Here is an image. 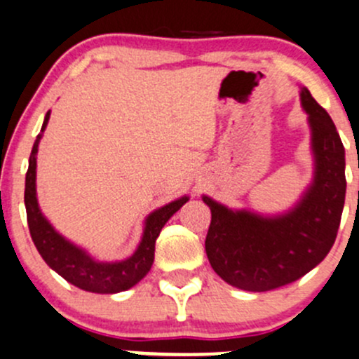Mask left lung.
Instances as JSON below:
<instances>
[{
	"label": "left lung",
	"instance_id": "left-lung-1",
	"mask_svg": "<svg viewBox=\"0 0 359 359\" xmlns=\"http://www.w3.org/2000/svg\"><path fill=\"white\" fill-rule=\"evenodd\" d=\"M315 179L297 208L278 218L231 211L204 196L211 210L206 255L215 273L245 291H271L297 281L332 249L346 198L344 147L329 114L306 88Z\"/></svg>",
	"mask_w": 359,
	"mask_h": 359
}]
</instances>
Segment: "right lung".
<instances>
[{
	"label": "right lung",
	"instance_id": "right-lung-1",
	"mask_svg": "<svg viewBox=\"0 0 359 359\" xmlns=\"http://www.w3.org/2000/svg\"><path fill=\"white\" fill-rule=\"evenodd\" d=\"M49 116L50 112H47L41 133H44ZM41 137L42 135H39L34 143L29 158V170H27L25 177L27 223H29L30 235H32L39 254L42 255V259L50 269L56 271L66 281L80 290L110 294L133 288L151 269L153 259H155V242L163 224L170 219L173 212L182 208V204L187 203V198L173 201V203L160 208L148 216L143 238H141L140 247L131 257L121 262L93 261L83 250L62 238L39 210L37 198H35V167H37L35 155H37Z\"/></svg>",
	"mask_w": 359,
	"mask_h": 359
}]
</instances>
